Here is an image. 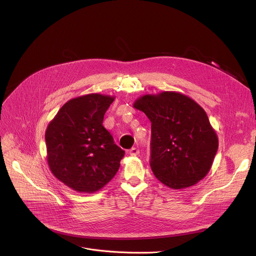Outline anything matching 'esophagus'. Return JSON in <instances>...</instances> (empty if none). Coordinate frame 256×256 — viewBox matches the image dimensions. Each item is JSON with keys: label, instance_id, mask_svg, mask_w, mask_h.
<instances>
[{"label": "esophagus", "instance_id": "1", "mask_svg": "<svg viewBox=\"0 0 256 256\" xmlns=\"http://www.w3.org/2000/svg\"><path fill=\"white\" fill-rule=\"evenodd\" d=\"M138 153H140V150H138V148H136V147L132 148V149L128 151V154H130V156H136V155H138Z\"/></svg>", "mask_w": 256, "mask_h": 256}]
</instances>
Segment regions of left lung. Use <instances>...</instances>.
Instances as JSON below:
<instances>
[{"label": "left lung", "instance_id": "8db88e82", "mask_svg": "<svg viewBox=\"0 0 256 256\" xmlns=\"http://www.w3.org/2000/svg\"><path fill=\"white\" fill-rule=\"evenodd\" d=\"M134 107L151 122L154 175L173 190L194 186L210 171L218 147L216 132L204 109L178 92L144 95Z\"/></svg>", "mask_w": 256, "mask_h": 256}]
</instances>
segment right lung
Here are the masks:
<instances>
[{
	"instance_id": "right-lung-1",
	"label": "right lung",
	"mask_w": 256,
	"mask_h": 256,
	"mask_svg": "<svg viewBox=\"0 0 256 256\" xmlns=\"http://www.w3.org/2000/svg\"><path fill=\"white\" fill-rule=\"evenodd\" d=\"M114 97L97 93L68 100L46 132L52 174L78 192L92 194L110 181L124 151L114 144L103 118Z\"/></svg>"
}]
</instances>
